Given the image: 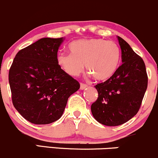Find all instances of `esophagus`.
I'll return each mask as SVG.
<instances>
[{
  "label": "esophagus",
  "mask_w": 158,
  "mask_h": 158,
  "mask_svg": "<svg viewBox=\"0 0 158 158\" xmlns=\"http://www.w3.org/2000/svg\"><path fill=\"white\" fill-rule=\"evenodd\" d=\"M87 87V85L84 84H81V86H80V89H81V90H84Z\"/></svg>",
  "instance_id": "obj_1"
}]
</instances>
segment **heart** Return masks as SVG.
<instances>
[{
	"mask_svg": "<svg viewBox=\"0 0 158 158\" xmlns=\"http://www.w3.org/2000/svg\"><path fill=\"white\" fill-rule=\"evenodd\" d=\"M71 54L60 52L56 63L63 72L72 77L86 69L99 81H107L114 74L119 61V49L112 41L102 39L75 40L69 45Z\"/></svg>",
	"mask_w": 158,
	"mask_h": 158,
	"instance_id": "obj_1",
	"label": "heart"
}]
</instances>
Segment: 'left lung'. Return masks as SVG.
Returning <instances> with one entry per match:
<instances>
[{
	"label": "left lung",
	"instance_id": "8db88e82",
	"mask_svg": "<svg viewBox=\"0 0 158 158\" xmlns=\"http://www.w3.org/2000/svg\"><path fill=\"white\" fill-rule=\"evenodd\" d=\"M122 64L105 82L95 86L98 97L91 105L93 117L107 126H118L132 118L140 107L148 86L146 65L139 56L117 36Z\"/></svg>",
	"mask_w": 158,
	"mask_h": 158
}]
</instances>
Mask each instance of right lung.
Wrapping results in <instances>:
<instances>
[{"label":"right lung","instance_id":"add662e5","mask_svg":"<svg viewBox=\"0 0 158 158\" xmlns=\"http://www.w3.org/2000/svg\"><path fill=\"white\" fill-rule=\"evenodd\" d=\"M65 38H42L17 53L9 72L12 100L17 111L36 125L61 117L68 98L79 83L56 63Z\"/></svg>","mask_w":158,"mask_h":158}]
</instances>
